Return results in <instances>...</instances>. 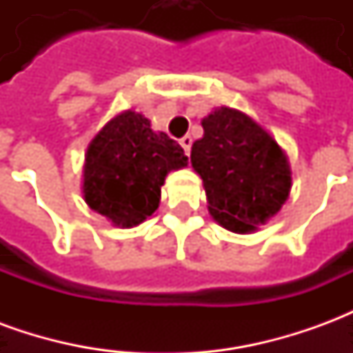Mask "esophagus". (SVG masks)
Listing matches in <instances>:
<instances>
[{"mask_svg":"<svg viewBox=\"0 0 353 353\" xmlns=\"http://www.w3.org/2000/svg\"><path fill=\"white\" fill-rule=\"evenodd\" d=\"M179 143H181V147H183L185 154L191 153V145H192V138H191V136H183V138L179 139Z\"/></svg>","mask_w":353,"mask_h":353,"instance_id":"obj_1","label":"esophagus"}]
</instances>
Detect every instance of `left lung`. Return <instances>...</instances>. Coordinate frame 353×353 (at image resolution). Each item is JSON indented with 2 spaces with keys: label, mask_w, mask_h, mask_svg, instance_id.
I'll return each instance as SVG.
<instances>
[{
  "label": "left lung",
  "mask_w": 353,
  "mask_h": 353,
  "mask_svg": "<svg viewBox=\"0 0 353 353\" xmlns=\"http://www.w3.org/2000/svg\"><path fill=\"white\" fill-rule=\"evenodd\" d=\"M191 164L204 181L208 210L232 232H250L278 214L291 189L288 159L276 139L236 109H215L202 121Z\"/></svg>",
  "instance_id": "1"
}]
</instances>
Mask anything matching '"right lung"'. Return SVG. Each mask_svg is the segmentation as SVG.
<instances>
[{"label": "right lung", "mask_w": 353, "mask_h": 353, "mask_svg": "<svg viewBox=\"0 0 353 353\" xmlns=\"http://www.w3.org/2000/svg\"><path fill=\"white\" fill-rule=\"evenodd\" d=\"M187 166L181 145L151 130L141 113L124 111L92 139L85 157V202L115 225L145 221L161 202L170 170Z\"/></svg>", "instance_id": "add662e5"}]
</instances>
